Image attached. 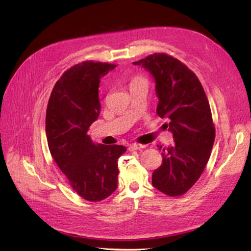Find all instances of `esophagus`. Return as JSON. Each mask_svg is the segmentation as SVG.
Wrapping results in <instances>:
<instances>
[{
  "label": "esophagus",
  "mask_w": 251,
  "mask_h": 251,
  "mask_svg": "<svg viewBox=\"0 0 251 251\" xmlns=\"http://www.w3.org/2000/svg\"><path fill=\"white\" fill-rule=\"evenodd\" d=\"M146 146L143 145H139V143H131V145L128 147L129 151H135V150H140V149L145 148Z\"/></svg>",
  "instance_id": "1"
}]
</instances>
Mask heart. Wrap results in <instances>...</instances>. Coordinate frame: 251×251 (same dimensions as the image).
Here are the masks:
<instances>
[{
    "label": "heart",
    "mask_w": 251,
    "mask_h": 251,
    "mask_svg": "<svg viewBox=\"0 0 251 251\" xmlns=\"http://www.w3.org/2000/svg\"><path fill=\"white\" fill-rule=\"evenodd\" d=\"M140 79H142L141 77H135L134 79H132V81H131V83H134V82H137V81H140ZM130 83V84H131Z\"/></svg>",
    "instance_id": "b5f03b06"
}]
</instances>
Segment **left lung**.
<instances>
[{
	"label": "left lung",
	"instance_id": "1",
	"mask_svg": "<svg viewBox=\"0 0 251 251\" xmlns=\"http://www.w3.org/2000/svg\"><path fill=\"white\" fill-rule=\"evenodd\" d=\"M134 65L145 67L155 79L156 112L170 120L175 139L172 147H159L163 161L152 174V184L168 196H181L200 179L210 157L216 129L209 101L199 77L177 58L155 52Z\"/></svg>",
	"mask_w": 251,
	"mask_h": 251
}]
</instances>
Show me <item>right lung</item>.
I'll return each mask as SVG.
<instances>
[{
    "label": "right lung",
    "mask_w": 251,
    "mask_h": 251,
    "mask_svg": "<svg viewBox=\"0 0 251 251\" xmlns=\"http://www.w3.org/2000/svg\"><path fill=\"white\" fill-rule=\"evenodd\" d=\"M116 65L93 60L74 65L51 90L46 109V137L57 166L74 192L100 201L117 188V159L124 146H96L87 135L100 113V78Z\"/></svg>",
    "instance_id": "1"
}]
</instances>
